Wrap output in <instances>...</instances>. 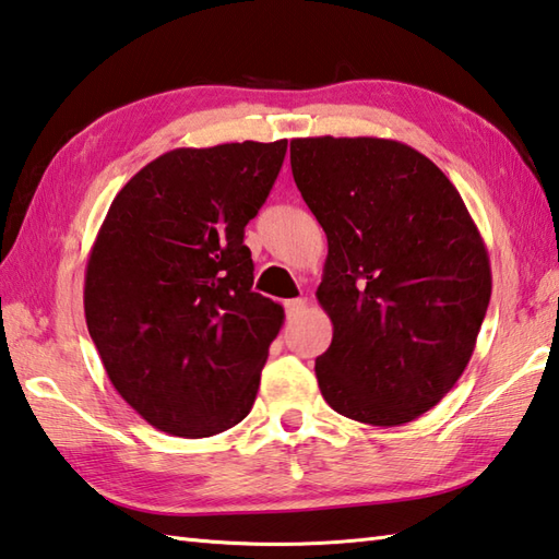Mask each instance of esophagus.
Returning a JSON list of instances; mask_svg holds the SVG:
<instances>
[{
	"mask_svg": "<svg viewBox=\"0 0 559 559\" xmlns=\"http://www.w3.org/2000/svg\"><path fill=\"white\" fill-rule=\"evenodd\" d=\"M284 307H287V316H289V319H294V316H299L304 309H307V299H304V297L289 299L287 304H284Z\"/></svg>",
	"mask_w": 559,
	"mask_h": 559,
	"instance_id": "obj_1",
	"label": "esophagus"
}]
</instances>
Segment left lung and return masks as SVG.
<instances>
[{"label": "left lung", "mask_w": 559, "mask_h": 559, "mask_svg": "<svg viewBox=\"0 0 559 559\" xmlns=\"http://www.w3.org/2000/svg\"><path fill=\"white\" fill-rule=\"evenodd\" d=\"M292 175L329 238L319 304L333 341L316 379L333 411L402 426L443 399L475 353L491 267L443 170L389 139H294Z\"/></svg>", "instance_id": "left-lung-1"}]
</instances>
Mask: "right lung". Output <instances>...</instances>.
I'll list each match as a JSON object with an SVG mask.
<instances>
[{
    "label": "right lung",
    "mask_w": 559,
    "mask_h": 559,
    "mask_svg": "<svg viewBox=\"0 0 559 559\" xmlns=\"http://www.w3.org/2000/svg\"><path fill=\"white\" fill-rule=\"evenodd\" d=\"M287 141L177 148L109 206L84 272V319L116 392L157 430L209 438L255 402L284 309L252 292L246 226Z\"/></svg>",
    "instance_id": "add662e5"
}]
</instances>
